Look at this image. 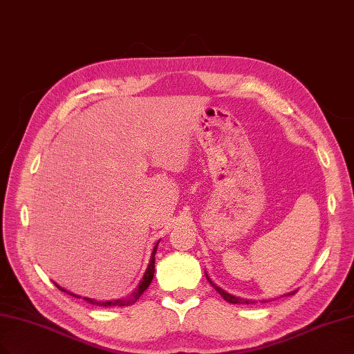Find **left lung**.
I'll list each match as a JSON object with an SVG mask.
<instances>
[{"label": "left lung", "instance_id": "obj_1", "mask_svg": "<svg viewBox=\"0 0 354 354\" xmlns=\"http://www.w3.org/2000/svg\"><path fill=\"white\" fill-rule=\"evenodd\" d=\"M205 275H206V279H208V281L211 283V286L218 291L219 295H221L223 297H224V300L225 301H228V303H233V304H250V303H254V300H249V299H241V297H237V296H234V295H230V293H227L225 290H223L221 287H218L216 284H214L212 281H211V278L208 277V274L205 272ZM296 291H291V293H288V296L290 295H295ZM286 296V295H284ZM284 296H281V297H284Z\"/></svg>", "mask_w": 354, "mask_h": 354}]
</instances>
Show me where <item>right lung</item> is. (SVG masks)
Segmentation results:
<instances>
[{
	"instance_id": "right-lung-1",
	"label": "right lung",
	"mask_w": 354,
	"mask_h": 354,
	"mask_svg": "<svg viewBox=\"0 0 354 354\" xmlns=\"http://www.w3.org/2000/svg\"><path fill=\"white\" fill-rule=\"evenodd\" d=\"M158 245H160V240H158L155 243V246L152 249V253H151V259H149V265L148 268H146V271L142 277V279L139 281V286L133 290V293L129 295L127 297H123V299H117V300H106V301H100V300H95V299H91V297H83V300H86L88 303L91 304H96V306H104V308H113V306H130V304L136 303V300L143 295V291L149 287V284L152 283V278H153V272H155V253H156V249H158ZM61 291H66L67 295L73 296V297H77L80 299L82 296L79 295H75L71 293V291H67L66 288L59 287L57 283H54Z\"/></svg>"
}]
</instances>
